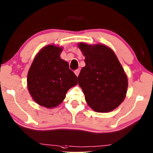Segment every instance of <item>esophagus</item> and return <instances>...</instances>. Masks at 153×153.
Returning <instances> with one entry per match:
<instances>
[{
	"label": "esophagus",
	"instance_id": "obj_1",
	"mask_svg": "<svg viewBox=\"0 0 153 153\" xmlns=\"http://www.w3.org/2000/svg\"><path fill=\"white\" fill-rule=\"evenodd\" d=\"M79 72H80V71H79V69H76V70L74 71V73H75V74H76V76H79Z\"/></svg>",
	"mask_w": 153,
	"mask_h": 153
}]
</instances>
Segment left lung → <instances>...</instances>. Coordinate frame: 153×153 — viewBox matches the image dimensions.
Listing matches in <instances>:
<instances>
[{
  "instance_id": "1",
  "label": "left lung",
  "mask_w": 153,
  "mask_h": 153,
  "mask_svg": "<svg viewBox=\"0 0 153 153\" xmlns=\"http://www.w3.org/2000/svg\"><path fill=\"white\" fill-rule=\"evenodd\" d=\"M85 67L78 76L87 104L97 112H109L124 101L128 79L112 49L104 44H78Z\"/></svg>"
}]
</instances>
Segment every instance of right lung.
I'll return each instance as SVG.
<instances>
[{
	"label": "right lung",
	"mask_w": 153,
	"mask_h": 153,
	"mask_svg": "<svg viewBox=\"0 0 153 153\" xmlns=\"http://www.w3.org/2000/svg\"><path fill=\"white\" fill-rule=\"evenodd\" d=\"M62 47L42 48L33 59L27 74V88L39 105L54 108L64 100L68 90L78 84L69 64L60 57Z\"/></svg>",
	"instance_id": "obj_1"
}]
</instances>
